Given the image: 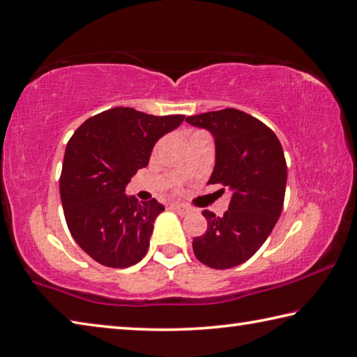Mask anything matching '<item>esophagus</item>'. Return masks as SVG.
<instances>
[{"mask_svg": "<svg viewBox=\"0 0 357 357\" xmlns=\"http://www.w3.org/2000/svg\"><path fill=\"white\" fill-rule=\"evenodd\" d=\"M172 209L174 211V213H178L179 215H185V214H189L190 213V209L185 206V204H181V203H174V204H172Z\"/></svg>", "mask_w": 357, "mask_h": 357, "instance_id": "obj_1", "label": "esophagus"}]
</instances>
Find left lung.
Wrapping results in <instances>:
<instances>
[{"mask_svg":"<svg viewBox=\"0 0 357 357\" xmlns=\"http://www.w3.org/2000/svg\"><path fill=\"white\" fill-rule=\"evenodd\" d=\"M185 121L214 138L215 165L208 184H222L231 192L222 217L203 211L208 229L193 238V253L209 268H234L264 244L280 217L287 187L282 144L261 121L234 108Z\"/></svg>","mask_w":357,"mask_h":357,"instance_id":"obj_1","label":"left lung"}]
</instances>
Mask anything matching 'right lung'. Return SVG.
I'll return each mask as SVG.
<instances>
[{
	"instance_id": "obj_1",
	"label": "right lung",
	"mask_w": 357,
	"mask_h": 357,
	"mask_svg": "<svg viewBox=\"0 0 357 357\" xmlns=\"http://www.w3.org/2000/svg\"><path fill=\"white\" fill-rule=\"evenodd\" d=\"M184 118L116 107L86 119L72 135L59 193L72 238L98 263L129 268L146 255L154 220L165 208L157 200L138 203L126 187L148 165L159 138Z\"/></svg>"
}]
</instances>
